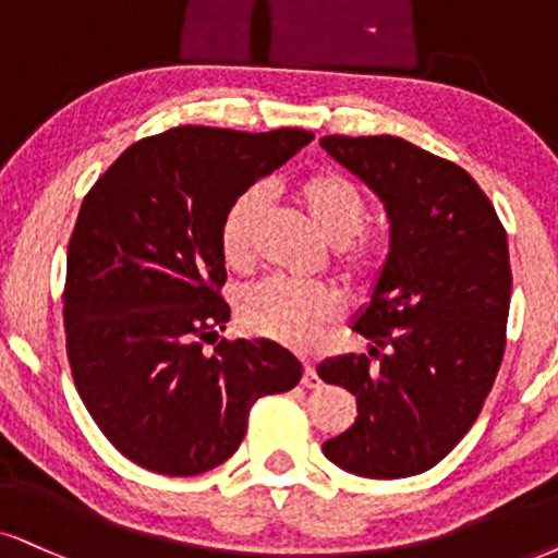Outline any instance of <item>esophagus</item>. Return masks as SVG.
I'll return each instance as SVG.
<instances>
[{"instance_id": "esophagus-1", "label": "esophagus", "mask_w": 558, "mask_h": 558, "mask_svg": "<svg viewBox=\"0 0 558 558\" xmlns=\"http://www.w3.org/2000/svg\"><path fill=\"white\" fill-rule=\"evenodd\" d=\"M301 384L306 386V389H319L322 378H319V373H316L312 361H303V378H301Z\"/></svg>"}]
</instances>
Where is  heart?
<instances>
[{"instance_id": "obj_1", "label": "heart", "mask_w": 558, "mask_h": 558, "mask_svg": "<svg viewBox=\"0 0 558 558\" xmlns=\"http://www.w3.org/2000/svg\"><path fill=\"white\" fill-rule=\"evenodd\" d=\"M295 201L312 218L319 234L335 244V263L352 283L368 280L384 263V242L363 231L368 203L357 185L335 169L306 174L295 185ZM265 195L257 187L244 190L229 203L218 227L221 257L231 270H246L255 263L259 221ZM340 312V299L327 286H306L270 278L246 291L239 301V319L252 335L308 348L319 331Z\"/></svg>"}]
</instances>
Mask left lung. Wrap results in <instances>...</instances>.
Here are the masks:
<instances>
[{
    "mask_svg": "<svg viewBox=\"0 0 558 558\" xmlns=\"http://www.w3.org/2000/svg\"><path fill=\"white\" fill-rule=\"evenodd\" d=\"M319 144L384 201L391 221V252L352 327L373 342L371 352L316 368L357 401L352 427L322 450L355 476L422 474L469 433L502 365L507 231L466 169L404 138Z\"/></svg>",
    "mask_w": 558,
    "mask_h": 558,
    "instance_id": "8db88e82",
    "label": "left lung"
}]
</instances>
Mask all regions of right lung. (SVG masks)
<instances>
[{
    "mask_svg": "<svg viewBox=\"0 0 558 558\" xmlns=\"http://www.w3.org/2000/svg\"><path fill=\"white\" fill-rule=\"evenodd\" d=\"M312 138L180 125L129 146L84 195L66 255V355L92 420L141 469H216L252 404L301 380L280 344L216 342L231 316L218 227Z\"/></svg>",
    "mask_w": 558,
    "mask_h": 558,
    "instance_id": "right-lung-1",
    "label": "right lung"
}]
</instances>
